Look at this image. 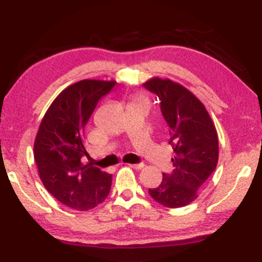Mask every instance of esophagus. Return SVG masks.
Masks as SVG:
<instances>
[{"mask_svg": "<svg viewBox=\"0 0 262 262\" xmlns=\"http://www.w3.org/2000/svg\"><path fill=\"white\" fill-rule=\"evenodd\" d=\"M129 166H132L135 170H141L144 167V164H129Z\"/></svg>", "mask_w": 262, "mask_h": 262, "instance_id": "34e87169", "label": "esophagus"}]
</instances>
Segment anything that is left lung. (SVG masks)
<instances>
[{
	"instance_id": "1",
	"label": "left lung",
	"mask_w": 262,
	"mask_h": 262,
	"mask_svg": "<svg viewBox=\"0 0 262 262\" xmlns=\"http://www.w3.org/2000/svg\"><path fill=\"white\" fill-rule=\"evenodd\" d=\"M144 87L159 97L173 149L172 172L162 173L160 186L149 188V194L167 208L185 207L196 200L198 189L217 167L219 146L214 123L202 102L180 83L152 77Z\"/></svg>"
}]
</instances>
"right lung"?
<instances>
[{"instance_id":"add662e5","label":"right lung","mask_w":262,"mask_h":262,"mask_svg":"<svg viewBox=\"0 0 262 262\" xmlns=\"http://www.w3.org/2000/svg\"><path fill=\"white\" fill-rule=\"evenodd\" d=\"M116 81L82 80L66 87L53 101L39 125L34 160L44 187L65 206L89 210L106 200L112 175L81 162L89 156L83 132L98 101Z\"/></svg>"}]
</instances>
